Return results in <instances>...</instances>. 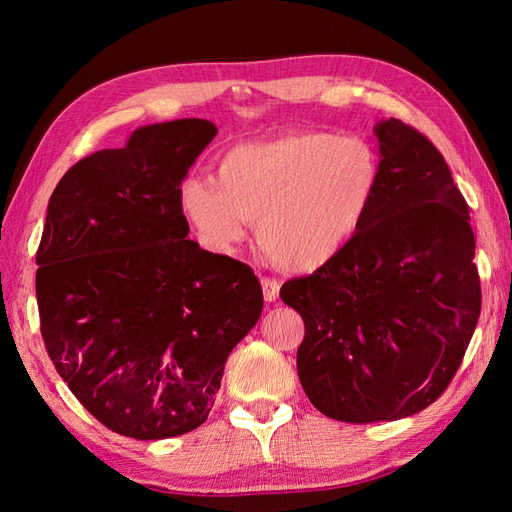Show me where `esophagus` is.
Wrapping results in <instances>:
<instances>
[{"mask_svg": "<svg viewBox=\"0 0 512 512\" xmlns=\"http://www.w3.org/2000/svg\"><path fill=\"white\" fill-rule=\"evenodd\" d=\"M279 288H281V284L277 279H268V277H264L262 279V290H264V299L268 301V303H273V301H277V297H279Z\"/></svg>", "mask_w": 512, "mask_h": 512, "instance_id": "1", "label": "esophagus"}]
</instances>
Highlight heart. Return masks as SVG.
Segmentation results:
<instances>
[{
  "label": "heart",
  "mask_w": 512,
  "mask_h": 512,
  "mask_svg": "<svg viewBox=\"0 0 512 512\" xmlns=\"http://www.w3.org/2000/svg\"><path fill=\"white\" fill-rule=\"evenodd\" d=\"M378 189L380 162L363 138L301 129L228 147L215 180L180 184V206L215 253H233L257 222L275 264L317 273L363 231Z\"/></svg>",
  "instance_id": "obj_1"
}]
</instances>
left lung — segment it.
Returning <instances> with one entry per match:
<instances>
[{"label": "left lung", "mask_w": 512, "mask_h": 512, "mask_svg": "<svg viewBox=\"0 0 512 512\" xmlns=\"http://www.w3.org/2000/svg\"><path fill=\"white\" fill-rule=\"evenodd\" d=\"M380 189L345 253L279 297L306 336L301 387L341 422L407 418L458 372L482 308L469 206L440 151L398 118L374 127Z\"/></svg>", "instance_id": "left-lung-1"}]
</instances>
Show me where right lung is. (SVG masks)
<instances>
[{
    "label": "right lung",
    "instance_id": "right-lung-1",
    "mask_svg": "<svg viewBox=\"0 0 512 512\" xmlns=\"http://www.w3.org/2000/svg\"><path fill=\"white\" fill-rule=\"evenodd\" d=\"M215 134L204 118L138 127L50 195L37 250L43 343L81 405L127 438L198 429L264 308L253 270L187 239L180 184Z\"/></svg>",
    "mask_w": 512,
    "mask_h": 512
}]
</instances>
